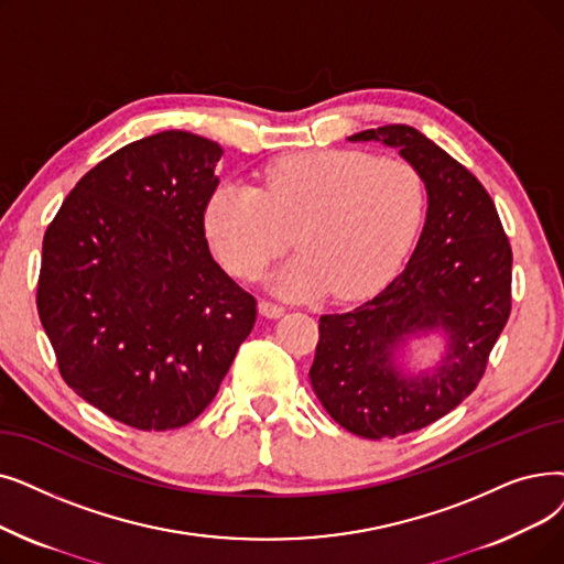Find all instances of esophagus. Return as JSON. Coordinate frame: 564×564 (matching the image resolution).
Returning <instances> with one entry per match:
<instances>
[{"mask_svg": "<svg viewBox=\"0 0 564 564\" xmlns=\"http://www.w3.org/2000/svg\"><path fill=\"white\" fill-rule=\"evenodd\" d=\"M258 311H260V315H264V317H281V315L285 313V308H283L281 304H274V302H260V304H258Z\"/></svg>", "mask_w": 564, "mask_h": 564, "instance_id": "34e87169", "label": "esophagus"}]
</instances>
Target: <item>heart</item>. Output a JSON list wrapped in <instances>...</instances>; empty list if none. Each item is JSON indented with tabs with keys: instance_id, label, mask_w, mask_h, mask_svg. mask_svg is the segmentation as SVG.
Listing matches in <instances>:
<instances>
[{
	"instance_id": "obj_1",
	"label": "heart",
	"mask_w": 564,
	"mask_h": 564,
	"mask_svg": "<svg viewBox=\"0 0 564 564\" xmlns=\"http://www.w3.org/2000/svg\"><path fill=\"white\" fill-rule=\"evenodd\" d=\"M424 216V184L401 159L352 150L292 154L258 188L224 182L205 205V235L230 274L256 281L290 247L302 251L269 281L290 300L334 290L366 297L399 272Z\"/></svg>"
}]
</instances>
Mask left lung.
Here are the masks:
<instances>
[{"label": "left lung", "instance_id": "1", "mask_svg": "<svg viewBox=\"0 0 564 564\" xmlns=\"http://www.w3.org/2000/svg\"><path fill=\"white\" fill-rule=\"evenodd\" d=\"M417 170L426 221L403 272L348 313L321 317L311 384L332 420L369 437H397L445 417L484 376L511 308V249L491 195L468 167L417 129H366ZM444 338L431 370L402 364L412 339Z\"/></svg>", "mask_w": 564, "mask_h": 564}]
</instances>
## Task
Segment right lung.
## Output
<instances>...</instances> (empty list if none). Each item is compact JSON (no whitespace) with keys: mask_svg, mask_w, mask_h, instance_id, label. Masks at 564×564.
Instances as JSON below:
<instances>
[{"mask_svg":"<svg viewBox=\"0 0 564 564\" xmlns=\"http://www.w3.org/2000/svg\"><path fill=\"white\" fill-rule=\"evenodd\" d=\"M221 144L161 131L96 163L43 237L36 306L66 384L108 417L167 431L216 397L256 300L209 253Z\"/></svg>","mask_w":564,"mask_h":564,"instance_id":"right-lung-1","label":"right lung"}]
</instances>
